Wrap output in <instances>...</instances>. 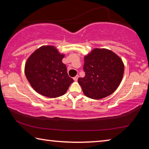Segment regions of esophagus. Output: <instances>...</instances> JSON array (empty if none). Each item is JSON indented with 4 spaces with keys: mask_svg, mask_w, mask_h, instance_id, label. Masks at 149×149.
Here are the masks:
<instances>
[{
    "mask_svg": "<svg viewBox=\"0 0 149 149\" xmlns=\"http://www.w3.org/2000/svg\"><path fill=\"white\" fill-rule=\"evenodd\" d=\"M78 77H79V75H77L76 76H75V77H74V80L75 81H77V79H78Z\"/></svg>",
    "mask_w": 149,
    "mask_h": 149,
    "instance_id": "obj_1",
    "label": "esophagus"
}]
</instances>
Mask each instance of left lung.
Instances as JSON below:
<instances>
[{
  "label": "left lung",
  "instance_id": "8db88e82",
  "mask_svg": "<svg viewBox=\"0 0 149 149\" xmlns=\"http://www.w3.org/2000/svg\"><path fill=\"white\" fill-rule=\"evenodd\" d=\"M84 77L78 83L85 96L101 99L112 94L119 86L124 72L122 59L112 50L93 49L84 57Z\"/></svg>",
  "mask_w": 149,
  "mask_h": 149
}]
</instances>
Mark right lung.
I'll list each match as a JSON object with an SVG mask.
<instances>
[{
	"label": "right lung",
	"mask_w": 149,
	"mask_h": 149,
	"mask_svg": "<svg viewBox=\"0 0 149 149\" xmlns=\"http://www.w3.org/2000/svg\"><path fill=\"white\" fill-rule=\"evenodd\" d=\"M64 54L53 46H42L31 54L25 65V74L35 91L49 98L64 95L74 79L62 63Z\"/></svg>",
	"instance_id": "obj_1"
}]
</instances>
